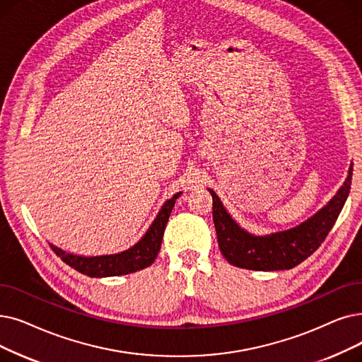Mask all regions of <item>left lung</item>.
I'll use <instances>...</instances> for the list:
<instances>
[{
    "mask_svg": "<svg viewBox=\"0 0 362 362\" xmlns=\"http://www.w3.org/2000/svg\"><path fill=\"white\" fill-rule=\"evenodd\" d=\"M352 170L351 165L343 186L317 214L296 228L263 237L243 229L226 211L214 191L209 189L213 197L217 243L223 257L233 266L251 271H282L302 263L324 243L334 226L351 191Z\"/></svg>",
    "mask_w": 362,
    "mask_h": 362,
    "instance_id": "left-lung-1",
    "label": "left lung"
}]
</instances>
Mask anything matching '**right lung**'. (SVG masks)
I'll use <instances>...</instances> for the list:
<instances>
[{
  "mask_svg": "<svg viewBox=\"0 0 362 362\" xmlns=\"http://www.w3.org/2000/svg\"><path fill=\"white\" fill-rule=\"evenodd\" d=\"M180 194L182 192L167 199L164 202V206L161 207L158 216L155 217L152 225L142 237V240L133 247H130L129 250L121 251V253L86 257L66 253V251L53 244H50V247L62 260L71 266V268L91 278L127 275L132 272H137L140 269H145L153 263L156 255H158L165 225L168 222L173 207H175V202L180 197Z\"/></svg>",
  "mask_w": 362,
  "mask_h": 362,
  "instance_id": "add662e5",
  "label": "right lung"
}]
</instances>
